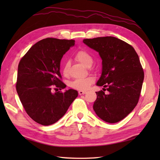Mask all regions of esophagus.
Returning a JSON list of instances; mask_svg holds the SVG:
<instances>
[{
  "label": "esophagus",
  "instance_id": "obj_1",
  "mask_svg": "<svg viewBox=\"0 0 160 160\" xmlns=\"http://www.w3.org/2000/svg\"><path fill=\"white\" fill-rule=\"evenodd\" d=\"M86 93H87L86 91H82V90H80V91H78V93H79V95H83V94H85Z\"/></svg>",
  "mask_w": 160,
  "mask_h": 160
}]
</instances>
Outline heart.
I'll return each mask as SVG.
<instances>
[{
    "label": "heart",
    "instance_id": "obj_1",
    "mask_svg": "<svg viewBox=\"0 0 160 160\" xmlns=\"http://www.w3.org/2000/svg\"><path fill=\"white\" fill-rule=\"evenodd\" d=\"M76 58L84 66H91L93 63V58L91 54L85 49H80L76 53ZM69 63L66 62L64 64L62 72L64 75H67L69 69ZM94 82V78L88 76L85 78H77L71 83V87L78 90H87L91 84Z\"/></svg>",
    "mask_w": 160,
    "mask_h": 160
}]
</instances>
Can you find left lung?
Wrapping results in <instances>:
<instances>
[{"label": "left lung", "instance_id": "1", "mask_svg": "<svg viewBox=\"0 0 160 160\" xmlns=\"http://www.w3.org/2000/svg\"><path fill=\"white\" fill-rule=\"evenodd\" d=\"M83 42L99 53L102 69L98 86L93 110L102 120L116 123L134 109L140 96L144 71L133 47L115 37L84 39ZM104 88L109 93L106 94Z\"/></svg>", "mask_w": 160, "mask_h": 160}]
</instances>
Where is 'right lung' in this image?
Wrapping results in <instances>:
<instances>
[{
    "label": "right lung",
    "instance_id": "1",
    "mask_svg": "<svg viewBox=\"0 0 160 160\" xmlns=\"http://www.w3.org/2000/svg\"><path fill=\"white\" fill-rule=\"evenodd\" d=\"M74 45V40L47 38L33 45L20 61L16 91L27 113L37 123H56L78 97V91L71 89L52 91L53 87H66L61 81L60 61Z\"/></svg>",
    "mask_w": 160,
    "mask_h": 160
}]
</instances>
